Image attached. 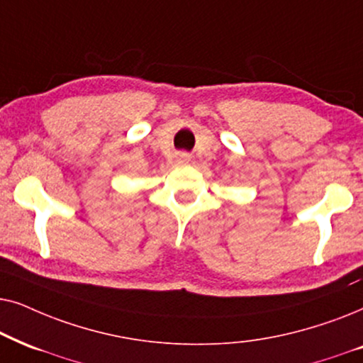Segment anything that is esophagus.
Masks as SVG:
<instances>
[{
	"mask_svg": "<svg viewBox=\"0 0 363 363\" xmlns=\"http://www.w3.org/2000/svg\"><path fill=\"white\" fill-rule=\"evenodd\" d=\"M179 159H181V161H187V156H186V154H181V156H179Z\"/></svg>",
	"mask_w": 363,
	"mask_h": 363,
	"instance_id": "1",
	"label": "esophagus"
}]
</instances>
